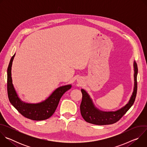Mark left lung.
Listing matches in <instances>:
<instances>
[{
	"instance_id": "8db88e82",
	"label": "left lung",
	"mask_w": 147,
	"mask_h": 147,
	"mask_svg": "<svg viewBox=\"0 0 147 147\" xmlns=\"http://www.w3.org/2000/svg\"><path fill=\"white\" fill-rule=\"evenodd\" d=\"M134 88L133 95L129 103L121 109L116 112H103L96 109L92 102L90 96L84 90H81L82 94V101L80 105V111L83 119L87 122L96 125L112 124L118 121L125 114L133 105L137 95V76L138 67L134 61Z\"/></svg>"
}]
</instances>
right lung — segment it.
<instances>
[{"label": "right lung", "instance_id": "1", "mask_svg": "<svg viewBox=\"0 0 147 147\" xmlns=\"http://www.w3.org/2000/svg\"><path fill=\"white\" fill-rule=\"evenodd\" d=\"M15 54L11 57L7 68V89L10 102L24 117L33 120H44L51 117L55 113L62 95L71 87V85L63 86L56 89L45 101L37 104L23 102L18 97L11 80V65Z\"/></svg>", "mask_w": 147, "mask_h": 147}]
</instances>
